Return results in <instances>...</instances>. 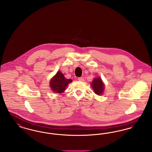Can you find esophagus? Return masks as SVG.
<instances>
[{"mask_svg":"<svg viewBox=\"0 0 152 152\" xmlns=\"http://www.w3.org/2000/svg\"><path fill=\"white\" fill-rule=\"evenodd\" d=\"M78 80L80 81H84V78L83 77H80L78 78Z\"/></svg>","mask_w":152,"mask_h":152,"instance_id":"1","label":"esophagus"}]
</instances>
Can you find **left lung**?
I'll use <instances>...</instances> for the list:
<instances>
[{
    "mask_svg": "<svg viewBox=\"0 0 152 152\" xmlns=\"http://www.w3.org/2000/svg\"><path fill=\"white\" fill-rule=\"evenodd\" d=\"M91 86L94 89L95 94L98 95H100L104 89V83L100 77L94 79L91 84Z\"/></svg>",
    "mask_w": 152,
    "mask_h": 152,
    "instance_id": "left-lung-1",
    "label": "left lung"
}]
</instances>
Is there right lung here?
I'll use <instances>...</instances> for the list:
<instances>
[{
  "mask_svg": "<svg viewBox=\"0 0 152 152\" xmlns=\"http://www.w3.org/2000/svg\"><path fill=\"white\" fill-rule=\"evenodd\" d=\"M72 81V80L71 79H65L64 75L58 71L51 80L50 86L53 92L60 94L63 92L68 84Z\"/></svg>",
  "mask_w": 152,
  "mask_h": 152,
  "instance_id": "1",
  "label": "right lung"
}]
</instances>
